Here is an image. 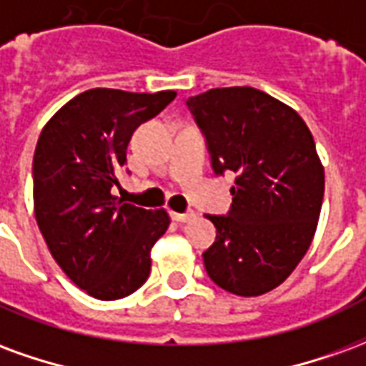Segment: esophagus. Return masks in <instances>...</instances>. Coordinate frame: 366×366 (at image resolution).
Returning a JSON list of instances; mask_svg holds the SVG:
<instances>
[{
  "label": "esophagus",
  "instance_id": "obj_1",
  "mask_svg": "<svg viewBox=\"0 0 366 366\" xmlns=\"http://www.w3.org/2000/svg\"><path fill=\"white\" fill-rule=\"evenodd\" d=\"M170 217H172V219L178 223H186V222H190V219H194V217H196V214H194V212H184V214H176V212H172V214H170Z\"/></svg>",
  "mask_w": 366,
  "mask_h": 366
}]
</instances>
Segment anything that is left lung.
I'll return each mask as SVG.
<instances>
[{
  "instance_id": "8db88e82",
  "label": "left lung",
  "mask_w": 366,
  "mask_h": 366,
  "mask_svg": "<svg viewBox=\"0 0 366 366\" xmlns=\"http://www.w3.org/2000/svg\"><path fill=\"white\" fill-rule=\"evenodd\" d=\"M215 174L237 172L227 215H207L217 235L204 253L207 276L237 296L282 284L312 245L322 212V160L292 107L249 88H214L188 97Z\"/></svg>"
}]
</instances>
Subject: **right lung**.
<instances>
[{"instance_id": "obj_1", "label": "right lung", "mask_w": 366, "mask_h": 366, "mask_svg": "<svg viewBox=\"0 0 366 366\" xmlns=\"http://www.w3.org/2000/svg\"><path fill=\"white\" fill-rule=\"evenodd\" d=\"M176 92L94 88L72 97L41 131L33 159L36 225L72 282L97 300L139 290L151 249L164 235V209H143L113 196L135 129L159 115Z\"/></svg>"}]
</instances>
